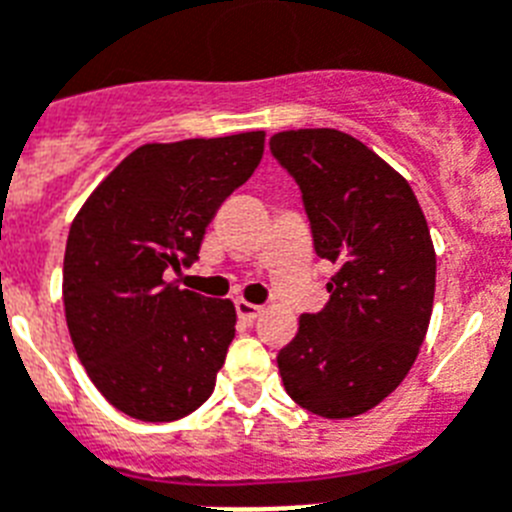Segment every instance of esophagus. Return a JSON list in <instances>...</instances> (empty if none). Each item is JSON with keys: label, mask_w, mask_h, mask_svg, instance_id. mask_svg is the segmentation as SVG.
Returning a JSON list of instances; mask_svg holds the SVG:
<instances>
[{"label": "esophagus", "mask_w": 512, "mask_h": 512, "mask_svg": "<svg viewBox=\"0 0 512 512\" xmlns=\"http://www.w3.org/2000/svg\"><path fill=\"white\" fill-rule=\"evenodd\" d=\"M235 311H238V316L243 319V322H253L256 316H261V311H264V308L256 306V303H248V301H235Z\"/></svg>", "instance_id": "esophagus-1"}]
</instances>
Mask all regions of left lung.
Returning a JSON list of instances; mask_svg holds the SVG:
<instances>
[{
	"label": "left lung",
	"mask_w": 512,
	"mask_h": 512,
	"mask_svg": "<svg viewBox=\"0 0 512 512\" xmlns=\"http://www.w3.org/2000/svg\"><path fill=\"white\" fill-rule=\"evenodd\" d=\"M269 149L301 185L316 253L337 264L329 303L277 356L282 384L316 416H361L403 382L429 329V225L408 180L353 135L285 130Z\"/></svg>",
	"instance_id": "1"
}]
</instances>
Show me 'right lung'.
<instances>
[{
	"mask_svg": "<svg viewBox=\"0 0 512 512\" xmlns=\"http://www.w3.org/2000/svg\"><path fill=\"white\" fill-rule=\"evenodd\" d=\"M264 130L146 143L75 214L62 301L96 390L138 421H177L209 400L235 337V306L164 272L198 259L206 225L264 154Z\"/></svg>",
	"mask_w": 512,
	"mask_h": 512,
	"instance_id": "add662e5",
	"label": "right lung"
}]
</instances>
